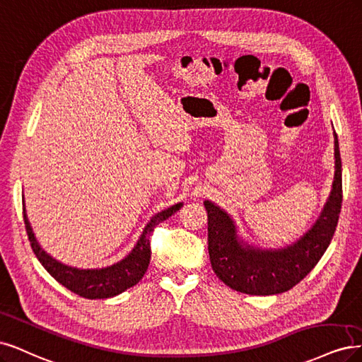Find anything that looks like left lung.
<instances>
[{
	"instance_id": "1",
	"label": "left lung",
	"mask_w": 362,
	"mask_h": 362,
	"mask_svg": "<svg viewBox=\"0 0 362 362\" xmlns=\"http://www.w3.org/2000/svg\"><path fill=\"white\" fill-rule=\"evenodd\" d=\"M335 173L328 202L314 226L293 245L260 250L239 239L233 219L206 200L207 242L212 269L230 288L247 295H278L302 281L329 247L341 211V158L334 131Z\"/></svg>"
}]
</instances>
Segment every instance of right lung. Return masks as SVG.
I'll list each match as a JSON object with an SVG mask.
<instances>
[{
    "label": "right lung",
    "instance_id": "right-lung-1",
    "mask_svg": "<svg viewBox=\"0 0 362 362\" xmlns=\"http://www.w3.org/2000/svg\"><path fill=\"white\" fill-rule=\"evenodd\" d=\"M182 203L174 204L165 211L156 214L146 226L141 238L138 239L134 250L126 255L123 260L102 269H76L67 264H63L52 259L48 252H45L39 242L34 238L33 228L28 223L24 206V223L27 228V235L31 243V248L42 266L48 271L58 283L69 288L74 293L87 298V299H107L120 295L122 291L135 286L141 279L147 271L150 263V235L153 228L170 218L174 212L182 207Z\"/></svg>",
    "mask_w": 362,
    "mask_h": 362
}]
</instances>
